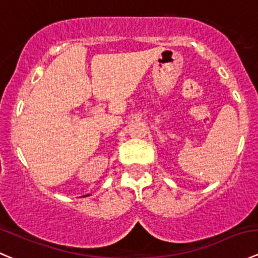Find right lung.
<instances>
[{"instance_id": "right-lung-1", "label": "right lung", "mask_w": 258, "mask_h": 258, "mask_svg": "<svg viewBox=\"0 0 258 258\" xmlns=\"http://www.w3.org/2000/svg\"><path fill=\"white\" fill-rule=\"evenodd\" d=\"M86 196H89V195H86ZM86 196H84V197H86Z\"/></svg>"}]
</instances>
